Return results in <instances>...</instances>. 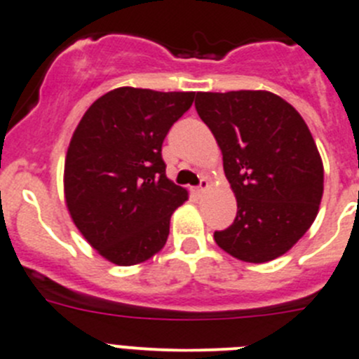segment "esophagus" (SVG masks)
I'll list each match as a JSON object with an SVG mask.
<instances>
[{"mask_svg":"<svg viewBox=\"0 0 359 359\" xmlns=\"http://www.w3.org/2000/svg\"><path fill=\"white\" fill-rule=\"evenodd\" d=\"M207 189H209V180L203 177V179L200 180V186L195 187V193H196V195H202V193H205Z\"/></svg>","mask_w":359,"mask_h":359,"instance_id":"obj_1","label":"esophagus"}]
</instances>
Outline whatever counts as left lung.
<instances>
[{"label":"left lung","mask_w":359,"mask_h":359,"mask_svg":"<svg viewBox=\"0 0 359 359\" xmlns=\"http://www.w3.org/2000/svg\"><path fill=\"white\" fill-rule=\"evenodd\" d=\"M200 118L212 130L237 198V214L214 241L251 264L278 259L319 212L324 166L303 116L266 90L198 92Z\"/></svg>","instance_id":"8db88e82"}]
</instances>
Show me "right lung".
Masks as SVG:
<instances>
[{"label":"right lung","mask_w":359,"mask_h":359,"mask_svg":"<svg viewBox=\"0 0 359 359\" xmlns=\"http://www.w3.org/2000/svg\"><path fill=\"white\" fill-rule=\"evenodd\" d=\"M195 92L122 86L86 109L70 140L63 172L74 225L116 266L142 264L163 250L170 217L187 191L166 177L161 149Z\"/></svg>","instance_id":"add662e5"}]
</instances>
